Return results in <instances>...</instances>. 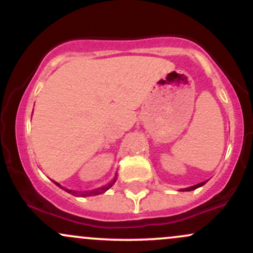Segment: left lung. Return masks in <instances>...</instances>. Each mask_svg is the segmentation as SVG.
<instances>
[{"mask_svg":"<svg viewBox=\"0 0 253 253\" xmlns=\"http://www.w3.org/2000/svg\"><path fill=\"white\" fill-rule=\"evenodd\" d=\"M203 184H206V182L199 183V184H196V185H193V187H189V188H185V189H181V191H190V190L197 189V188H199V187H202Z\"/></svg>","mask_w":253,"mask_h":253,"instance_id":"obj_1","label":"left lung"}]
</instances>
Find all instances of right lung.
<instances>
[{
	"instance_id": "right-lung-1",
	"label": "right lung",
	"mask_w": 253,
	"mask_h": 253,
	"mask_svg": "<svg viewBox=\"0 0 253 253\" xmlns=\"http://www.w3.org/2000/svg\"><path fill=\"white\" fill-rule=\"evenodd\" d=\"M117 175H115V177L114 178L112 179V181H110L108 184H106V185H103V187H101V188H97V189H95V190H85V191H76V190H69V189H66V188H64V187H62V185L59 184V183H57V182H54V184L56 185H58V187L59 188H62L63 190H65V191H68L69 194H71V195H74V196H82V197H85V196H94V195H100V194H102V193H104V191H107L109 189L110 187H112L113 184H114L115 182H117Z\"/></svg>"
}]
</instances>
